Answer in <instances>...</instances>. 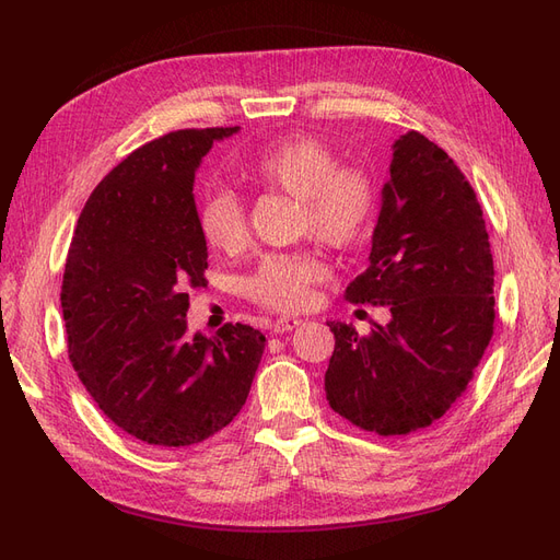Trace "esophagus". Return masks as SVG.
Returning a JSON list of instances; mask_svg holds the SVG:
<instances>
[{
	"label": "esophagus",
	"instance_id": "1",
	"mask_svg": "<svg viewBox=\"0 0 560 560\" xmlns=\"http://www.w3.org/2000/svg\"><path fill=\"white\" fill-rule=\"evenodd\" d=\"M296 317H278L273 325H270V329H273V334H284V331H292L294 327H299Z\"/></svg>",
	"mask_w": 560,
	"mask_h": 560
}]
</instances>
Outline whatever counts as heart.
Instances as JSON below:
<instances>
[{
    "label": "heart",
    "instance_id": "1",
    "mask_svg": "<svg viewBox=\"0 0 560 560\" xmlns=\"http://www.w3.org/2000/svg\"><path fill=\"white\" fill-rule=\"evenodd\" d=\"M261 189L299 198V231L334 249L360 245L376 224L378 186L362 165H338L336 151L308 132L282 135L235 165ZM200 235L214 252L233 257L249 243L247 210L238 194L217 189L198 210ZM329 278L317 249L266 254L245 282L249 301L270 311L294 313L313 301L315 284Z\"/></svg>",
    "mask_w": 560,
    "mask_h": 560
}]
</instances>
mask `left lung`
<instances>
[{"label": "left lung", "mask_w": 560, "mask_h": 560, "mask_svg": "<svg viewBox=\"0 0 560 560\" xmlns=\"http://www.w3.org/2000/svg\"><path fill=\"white\" fill-rule=\"evenodd\" d=\"M369 268L350 303L393 319L360 336L329 322V406L360 430L404 436L460 397L493 336V254L471 184L442 147L409 130L393 144Z\"/></svg>", "instance_id": "1"}]
</instances>
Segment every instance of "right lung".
Returning <instances> with one entry per match:
<instances>
[{
	"mask_svg": "<svg viewBox=\"0 0 560 560\" xmlns=\"http://www.w3.org/2000/svg\"><path fill=\"white\" fill-rule=\"evenodd\" d=\"M233 128L167 132L135 149L95 186L62 276L67 352L116 428L156 448L206 442L241 413L266 336L224 325L186 331L189 290L206 287L208 245L194 177Z\"/></svg>",
	"mask_w": 560,
	"mask_h": 560,
	"instance_id": "right-lung-1",
	"label": "right lung"
}]
</instances>
